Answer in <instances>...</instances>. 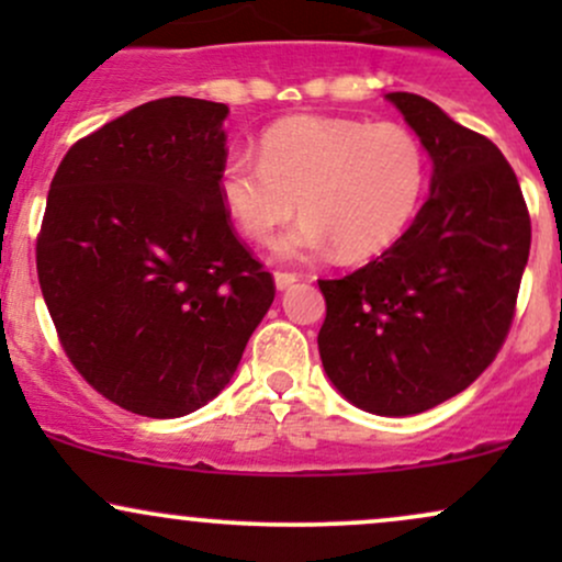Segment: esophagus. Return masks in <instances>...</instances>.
<instances>
[{"instance_id":"1","label":"esophagus","mask_w":562,"mask_h":562,"mask_svg":"<svg viewBox=\"0 0 562 562\" xmlns=\"http://www.w3.org/2000/svg\"><path fill=\"white\" fill-rule=\"evenodd\" d=\"M293 282H299V274H295V272H274V285L280 290L290 288Z\"/></svg>"}]
</instances>
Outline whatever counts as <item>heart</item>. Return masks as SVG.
I'll return each instance as SVG.
<instances>
[{
    "label": "heart",
    "instance_id": "b5f03b06",
    "mask_svg": "<svg viewBox=\"0 0 562 562\" xmlns=\"http://www.w3.org/2000/svg\"><path fill=\"white\" fill-rule=\"evenodd\" d=\"M425 179L428 156L409 126L299 115L263 132L259 160H224L218 195L256 243L272 240L299 205L306 218L280 243L285 256L335 248L344 259H367L404 235Z\"/></svg>",
    "mask_w": 562,
    "mask_h": 562
}]
</instances>
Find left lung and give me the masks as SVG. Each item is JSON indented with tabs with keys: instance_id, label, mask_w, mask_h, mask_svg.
<instances>
[{
	"instance_id": "1",
	"label": "left lung",
	"mask_w": 562,
	"mask_h": 562,
	"mask_svg": "<svg viewBox=\"0 0 562 562\" xmlns=\"http://www.w3.org/2000/svg\"><path fill=\"white\" fill-rule=\"evenodd\" d=\"M434 158L430 195L378 259L319 280L317 344L351 404L404 417L465 391L494 362L518 303L531 216L499 147L420 94H385Z\"/></svg>"
}]
</instances>
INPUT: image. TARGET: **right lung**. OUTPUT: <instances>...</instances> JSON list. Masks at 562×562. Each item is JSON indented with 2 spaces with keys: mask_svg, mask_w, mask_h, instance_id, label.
Here are the masks:
<instances>
[{
  "mask_svg": "<svg viewBox=\"0 0 562 562\" xmlns=\"http://www.w3.org/2000/svg\"><path fill=\"white\" fill-rule=\"evenodd\" d=\"M224 102L164 97L87 134L49 184L36 272L63 351L145 417L216 396L274 301L218 195Z\"/></svg>",
  "mask_w": 562,
  "mask_h": 562,
  "instance_id": "1",
  "label": "right lung"
}]
</instances>
